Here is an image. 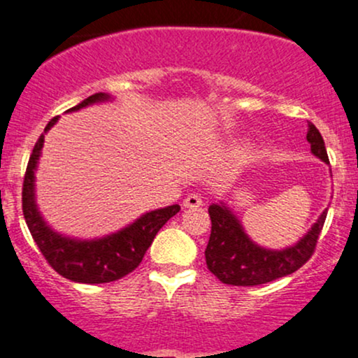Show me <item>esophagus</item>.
Here are the masks:
<instances>
[{"mask_svg":"<svg viewBox=\"0 0 358 358\" xmlns=\"http://www.w3.org/2000/svg\"><path fill=\"white\" fill-rule=\"evenodd\" d=\"M182 206L184 208H199V206H203V198H201L199 194H196V192H192V194H187L186 198H184Z\"/></svg>","mask_w":358,"mask_h":358,"instance_id":"1","label":"esophagus"}]
</instances>
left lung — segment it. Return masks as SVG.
<instances>
[{
  "instance_id": "left-lung-1",
  "label": "left lung",
  "mask_w": 358,
  "mask_h": 358,
  "mask_svg": "<svg viewBox=\"0 0 358 358\" xmlns=\"http://www.w3.org/2000/svg\"><path fill=\"white\" fill-rule=\"evenodd\" d=\"M308 142L311 152L323 162L330 164L323 136L313 123L308 125ZM211 218V235L204 257L211 274L230 286H259L296 272L315 254L318 236L323 230L327 210L306 235L284 250H268L248 238L238 218L223 204L208 208Z\"/></svg>"
}]
</instances>
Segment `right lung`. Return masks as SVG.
<instances>
[{"label":"right lung","instance_id":"obj_1","mask_svg":"<svg viewBox=\"0 0 358 358\" xmlns=\"http://www.w3.org/2000/svg\"><path fill=\"white\" fill-rule=\"evenodd\" d=\"M106 99H110V96L104 92H96L78 106L71 108L69 111H78L92 103L106 101ZM55 122H57V116L47 123L45 130L38 136L28 160L22 191V208L27 227L38 250L57 274L83 284L113 282L134 272L140 266L157 231L172 216L178 215L180 206L172 204L162 210L145 213L123 230L98 240H76L55 233L40 216L34 191L35 169H37L40 152L43 147V135L55 125Z\"/></svg>","mask_w":358,"mask_h":358}]
</instances>
